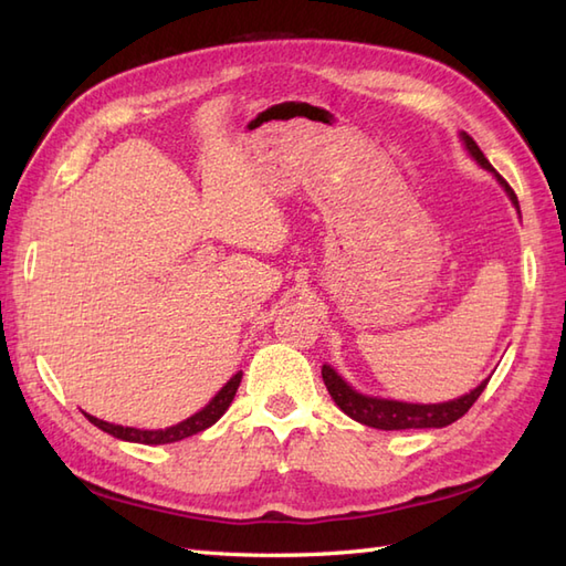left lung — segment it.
<instances>
[{
	"label": "left lung",
	"mask_w": 566,
	"mask_h": 566,
	"mask_svg": "<svg viewBox=\"0 0 566 566\" xmlns=\"http://www.w3.org/2000/svg\"><path fill=\"white\" fill-rule=\"evenodd\" d=\"M460 138L464 140V148L469 150V155L484 167V170L494 172L499 185L506 189V195L511 197L513 207L518 209V197L515 191L509 187L506 179H503L491 163L484 158V153L479 150V146L474 143L472 136H467L464 130L460 134ZM521 213V209H518ZM323 381H326V389L333 396V401L338 403V408L343 413L350 416L353 420L369 428H379V430H408V428H444L454 423L457 418H462L469 408L474 406V401L482 396V391L486 389L489 379H484L479 384L476 389H472L469 394L460 396V399L444 401V403H406V401H391V399H377V396H365L355 391L350 384H347L338 371L333 367L323 365L321 369Z\"/></svg>",
	"instance_id": "8db88e82"
}]
</instances>
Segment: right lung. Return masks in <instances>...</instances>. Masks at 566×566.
Here are the masks:
<instances>
[{"label":"right lung","mask_w":566,"mask_h":566,"mask_svg":"<svg viewBox=\"0 0 566 566\" xmlns=\"http://www.w3.org/2000/svg\"><path fill=\"white\" fill-rule=\"evenodd\" d=\"M240 379H243V371H238L231 379L226 381V387L213 396V399L201 408L199 413L189 416L187 420L177 426H170L165 430H140V428H128V426H114V423H106V420L94 418L90 413L87 416L90 423H94L97 428H102L104 432H109V436L118 438V440H128V442H140V444H167V442H177V440H185L189 436H197V432L211 428L216 420H219L226 411L228 406H231L233 396L240 387Z\"/></svg>","instance_id":"add662e5"}]
</instances>
